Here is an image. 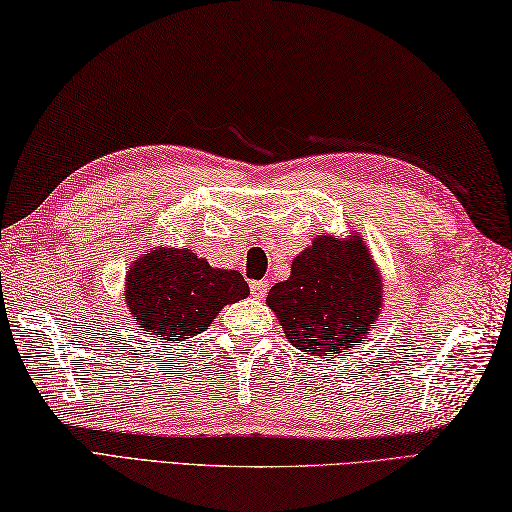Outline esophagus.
Returning <instances> with one entry per match:
<instances>
[{"label":"esophagus","instance_id":"esophagus-1","mask_svg":"<svg viewBox=\"0 0 512 512\" xmlns=\"http://www.w3.org/2000/svg\"><path fill=\"white\" fill-rule=\"evenodd\" d=\"M268 288H270L268 281H253V284H250V292H253L255 299H264Z\"/></svg>","mask_w":512,"mask_h":512}]
</instances>
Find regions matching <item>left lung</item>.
<instances>
[{"label":"left lung","mask_w":512,"mask_h":512,"mask_svg":"<svg viewBox=\"0 0 512 512\" xmlns=\"http://www.w3.org/2000/svg\"><path fill=\"white\" fill-rule=\"evenodd\" d=\"M266 306L297 350L341 356L365 341L378 321L383 275L361 233H321L292 259L290 277L270 288Z\"/></svg>","instance_id":"1"}]
</instances>
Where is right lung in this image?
I'll return each mask as SVG.
<instances>
[{
  "label": "right lung",
  "mask_w": 512,
  "mask_h": 512,
  "mask_svg": "<svg viewBox=\"0 0 512 512\" xmlns=\"http://www.w3.org/2000/svg\"><path fill=\"white\" fill-rule=\"evenodd\" d=\"M248 295L237 270L213 268L191 248H149L125 275V303L136 328L165 343L209 330L224 306Z\"/></svg>",
  "instance_id": "add662e5"
}]
</instances>
